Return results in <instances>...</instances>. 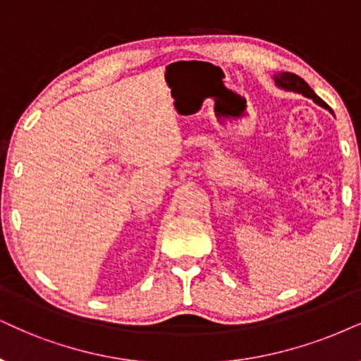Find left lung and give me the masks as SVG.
<instances>
[{
  "label": "left lung",
  "mask_w": 361,
  "mask_h": 361,
  "mask_svg": "<svg viewBox=\"0 0 361 361\" xmlns=\"http://www.w3.org/2000/svg\"><path fill=\"white\" fill-rule=\"evenodd\" d=\"M273 80H275V85L278 86L280 90H285V91H293V93H298V94H303L305 98H310L313 99L314 103L320 104V106L328 108V104L323 102V99L318 97L314 91L310 88L307 81L303 78H300L298 75H295V73H288V71H281V73H275L273 75Z\"/></svg>",
  "instance_id": "obj_1"
}]
</instances>
